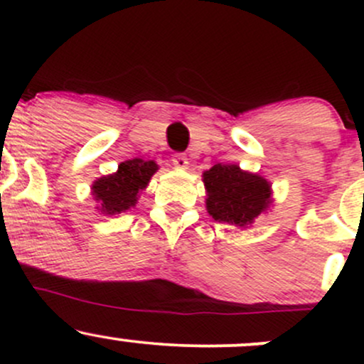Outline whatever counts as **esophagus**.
<instances>
[{
    "label": "esophagus",
    "mask_w": 364,
    "mask_h": 364,
    "mask_svg": "<svg viewBox=\"0 0 364 364\" xmlns=\"http://www.w3.org/2000/svg\"><path fill=\"white\" fill-rule=\"evenodd\" d=\"M173 164H174V168H178V169H186L190 162H188V157L185 156V154H174Z\"/></svg>",
    "instance_id": "esophagus-1"
}]
</instances>
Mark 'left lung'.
Here are the masks:
<instances>
[{
  "label": "left lung",
  "mask_w": 364,
  "mask_h": 364,
  "mask_svg": "<svg viewBox=\"0 0 364 364\" xmlns=\"http://www.w3.org/2000/svg\"><path fill=\"white\" fill-rule=\"evenodd\" d=\"M207 212L217 223L250 228L272 207V183L237 164H215L202 174Z\"/></svg>",
  "instance_id": "obj_1"
}]
</instances>
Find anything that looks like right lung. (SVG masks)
<instances>
[{
  "label": "right lung",
  "instance_id": "add662e5",
  "mask_svg": "<svg viewBox=\"0 0 364 364\" xmlns=\"http://www.w3.org/2000/svg\"><path fill=\"white\" fill-rule=\"evenodd\" d=\"M154 161L132 159L118 166V171L106 174L92 183V196L97 202V210L104 215H116L136 205L139 196L149 186L150 178L157 173Z\"/></svg>",
  "mask_w": 364,
  "mask_h": 364
}]
</instances>
